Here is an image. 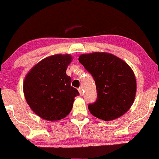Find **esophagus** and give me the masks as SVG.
<instances>
[{"mask_svg": "<svg viewBox=\"0 0 159 159\" xmlns=\"http://www.w3.org/2000/svg\"><path fill=\"white\" fill-rule=\"evenodd\" d=\"M78 91H79L80 95H81V96H83L84 91H83V89H82V87H79V88H78Z\"/></svg>", "mask_w": 159, "mask_h": 159, "instance_id": "obj_1", "label": "esophagus"}]
</instances>
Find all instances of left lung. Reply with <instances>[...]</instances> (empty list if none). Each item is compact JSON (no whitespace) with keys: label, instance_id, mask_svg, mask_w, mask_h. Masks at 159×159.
<instances>
[{"label":"left lung","instance_id":"1","mask_svg":"<svg viewBox=\"0 0 159 159\" xmlns=\"http://www.w3.org/2000/svg\"><path fill=\"white\" fill-rule=\"evenodd\" d=\"M78 61L96 83L97 99L88 105L96 117L109 121L120 117L130 108L136 93V79L129 66L108 53L81 54Z\"/></svg>","mask_w":159,"mask_h":159}]
</instances>
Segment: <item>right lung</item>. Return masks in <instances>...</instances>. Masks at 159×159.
<instances>
[{
	"label": "right lung",
	"mask_w": 159,
	"mask_h": 159,
	"mask_svg": "<svg viewBox=\"0 0 159 159\" xmlns=\"http://www.w3.org/2000/svg\"><path fill=\"white\" fill-rule=\"evenodd\" d=\"M72 61L69 54H56L38 63L26 75L24 93L32 111L43 119L59 120L70 113L79 95L66 74Z\"/></svg>",
	"instance_id": "1"
}]
</instances>
